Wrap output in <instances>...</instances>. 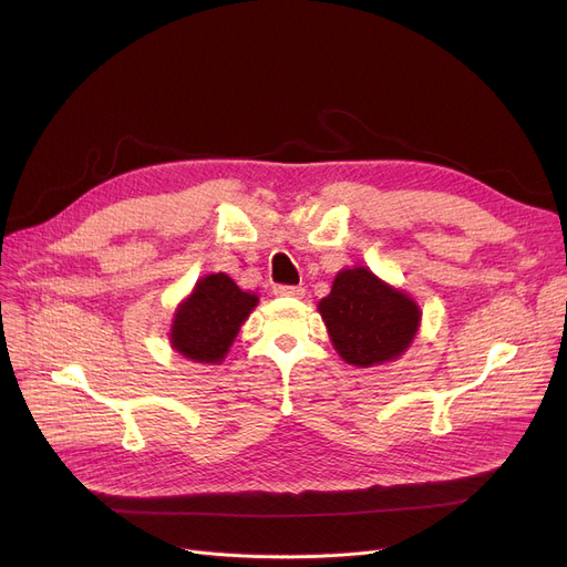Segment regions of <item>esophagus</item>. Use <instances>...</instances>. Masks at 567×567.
Masks as SVG:
<instances>
[{"label":"esophagus","instance_id":"obj_1","mask_svg":"<svg viewBox=\"0 0 567 567\" xmlns=\"http://www.w3.org/2000/svg\"><path fill=\"white\" fill-rule=\"evenodd\" d=\"M274 293L282 296V299H301V296L306 293V289L303 287H296V285H276Z\"/></svg>","mask_w":567,"mask_h":567}]
</instances>
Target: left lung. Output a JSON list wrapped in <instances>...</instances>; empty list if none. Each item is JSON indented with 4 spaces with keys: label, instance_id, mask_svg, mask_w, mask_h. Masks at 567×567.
Returning <instances> with one entry per match:
<instances>
[{
    "label": "left lung",
    "instance_id": "1",
    "mask_svg": "<svg viewBox=\"0 0 567 567\" xmlns=\"http://www.w3.org/2000/svg\"><path fill=\"white\" fill-rule=\"evenodd\" d=\"M319 312L338 353L359 368L398 359L421 323L419 306L363 266L338 274Z\"/></svg>",
    "mask_w": 567,
    "mask_h": 567
}]
</instances>
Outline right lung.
<instances>
[{
    "mask_svg": "<svg viewBox=\"0 0 567 567\" xmlns=\"http://www.w3.org/2000/svg\"><path fill=\"white\" fill-rule=\"evenodd\" d=\"M255 306L257 296L238 289L229 276H206L178 308L172 344L190 361L220 363Z\"/></svg>",
    "mask_w": 567,
    "mask_h": 567,
    "instance_id": "add662e5",
    "label": "right lung"
}]
</instances>
